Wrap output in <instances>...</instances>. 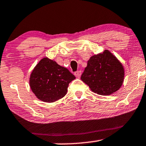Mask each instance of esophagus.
Segmentation results:
<instances>
[{"mask_svg":"<svg viewBox=\"0 0 146 146\" xmlns=\"http://www.w3.org/2000/svg\"><path fill=\"white\" fill-rule=\"evenodd\" d=\"M81 71H77L76 72H74L75 76L77 78H79L80 76H81Z\"/></svg>","mask_w":146,"mask_h":146,"instance_id":"34e87169","label":"esophagus"}]
</instances>
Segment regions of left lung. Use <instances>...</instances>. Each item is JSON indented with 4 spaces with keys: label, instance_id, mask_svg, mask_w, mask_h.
<instances>
[{
    "label": "left lung",
    "instance_id": "1",
    "mask_svg": "<svg viewBox=\"0 0 146 146\" xmlns=\"http://www.w3.org/2000/svg\"><path fill=\"white\" fill-rule=\"evenodd\" d=\"M125 69L120 61L109 50L92 56L81 79L90 90L100 95H110L120 88Z\"/></svg>",
    "mask_w": 146,
    "mask_h": 146
}]
</instances>
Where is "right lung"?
<instances>
[{
	"mask_svg": "<svg viewBox=\"0 0 146 146\" xmlns=\"http://www.w3.org/2000/svg\"><path fill=\"white\" fill-rule=\"evenodd\" d=\"M75 76L56 61L43 58L30 75L29 85L38 100L54 102L67 94L69 84Z\"/></svg>",
	"mask_w": 146,
	"mask_h": 146,
	"instance_id": "1",
	"label": "right lung"
}]
</instances>
